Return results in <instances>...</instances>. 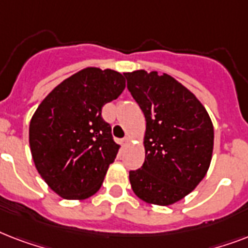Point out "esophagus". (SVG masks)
Here are the masks:
<instances>
[{
	"label": "esophagus",
	"mask_w": 248,
	"mask_h": 248,
	"mask_svg": "<svg viewBox=\"0 0 248 248\" xmlns=\"http://www.w3.org/2000/svg\"><path fill=\"white\" fill-rule=\"evenodd\" d=\"M128 143H130V138H128V136H126V138L122 139V145H127Z\"/></svg>",
	"instance_id": "esophagus-1"
}]
</instances>
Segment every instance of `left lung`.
I'll return each instance as SVG.
<instances>
[{
	"label": "left lung",
	"instance_id": "1",
	"mask_svg": "<svg viewBox=\"0 0 248 248\" xmlns=\"http://www.w3.org/2000/svg\"><path fill=\"white\" fill-rule=\"evenodd\" d=\"M124 76L147 121L145 161L130 171L131 188L147 203L169 206L188 196L207 172L214 126L194 93L171 76L145 71Z\"/></svg>",
	"mask_w": 248,
	"mask_h": 248
}]
</instances>
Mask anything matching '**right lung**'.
<instances>
[{
  "label": "right lung",
  "mask_w": 248,
  "mask_h": 248,
  "mask_svg": "<svg viewBox=\"0 0 248 248\" xmlns=\"http://www.w3.org/2000/svg\"><path fill=\"white\" fill-rule=\"evenodd\" d=\"M124 76L85 68L58 85L33 114L29 145L41 177L65 200H85L100 189L120 145L101 108L120 96Z\"/></svg>",
  "instance_id": "obj_1"
}]
</instances>
